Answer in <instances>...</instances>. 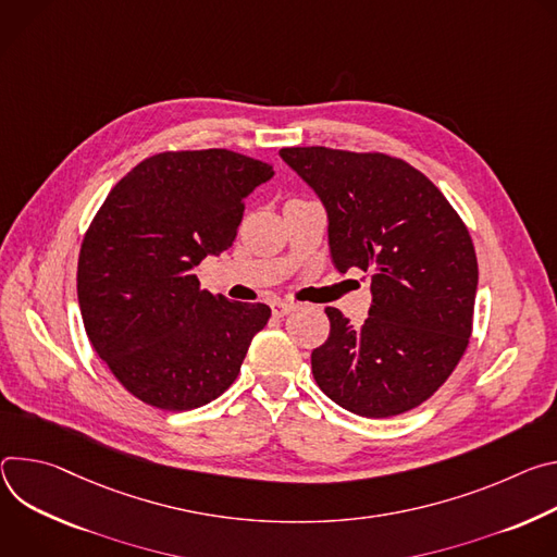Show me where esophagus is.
<instances>
[{
  "label": "esophagus",
  "instance_id": "obj_1",
  "mask_svg": "<svg viewBox=\"0 0 557 557\" xmlns=\"http://www.w3.org/2000/svg\"><path fill=\"white\" fill-rule=\"evenodd\" d=\"M294 307H296V305H294L292 300H276V302H272V314L281 319V317L289 314V312L294 310Z\"/></svg>",
  "mask_w": 557,
  "mask_h": 557
}]
</instances>
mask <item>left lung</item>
Wrapping results in <instances>:
<instances>
[{"instance_id": "8db88e82", "label": "left lung", "mask_w": 557, "mask_h": 557, "mask_svg": "<svg viewBox=\"0 0 557 557\" xmlns=\"http://www.w3.org/2000/svg\"><path fill=\"white\" fill-rule=\"evenodd\" d=\"M278 154L325 206L336 270L374 274L362 325L325 307L330 336L312 351L317 385L364 418L422 405L451 376L471 336L478 261L467 225L403 159L323 146Z\"/></svg>"}]
</instances>
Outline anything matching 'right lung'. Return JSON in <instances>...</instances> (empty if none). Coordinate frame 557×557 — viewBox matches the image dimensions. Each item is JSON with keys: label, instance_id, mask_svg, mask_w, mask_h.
I'll return each instance as SVG.
<instances>
[{"label": "right lung", "instance_id": "right-lung-1", "mask_svg": "<svg viewBox=\"0 0 557 557\" xmlns=\"http://www.w3.org/2000/svg\"><path fill=\"white\" fill-rule=\"evenodd\" d=\"M270 163L232 150L161 152L123 176L92 219L79 252L77 296L86 334L135 398L188 411L238 376L263 302L199 287L195 268L232 245L245 197Z\"/></svg>", "mask_w": 557, "mask_h": 557}]
</instances>
